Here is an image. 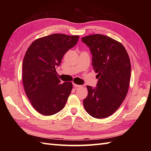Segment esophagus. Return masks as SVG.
Returning <instances> with one entry per match:
<instances>
[{
  "label": "esophagus",
  "instance_id": "34e87169",
  "mask_svg": "<svg viewBox=\"0 0 151 151\" xmlns=\"http://www.w3.org/2000/svg\"><path fill=\"white\" fill-rule=\"evenodd\" d=\"M73 86L74 87H75V88H81L82 87V86H81V85H78V84H73Z\"/></svg>",
  "mask_w": 151,
  "mask_h": 151
}]
</instances>
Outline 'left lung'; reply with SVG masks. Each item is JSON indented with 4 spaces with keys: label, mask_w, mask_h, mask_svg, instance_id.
<instances>
[{
    "label": "left lung",
    "mask_w": 151,
    "mask_h": 151,
    "mask_svg": "<svg viewBox=\"0 0 151 151\" xmlns=\"http://www.w3.org/2000/svg\"><path fill=\"white\" fill-rule=\"evenodd\" d=\"M90 49L92 66L98 78L97 87L87 86L83 104L86 111L97 119L106 118L119 108L129 91L131 65L126 49L119 41L102 34L82 38Z\"/></svg>",
    "instance_id": "obj_1"
}]
</instances>
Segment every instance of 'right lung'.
<instances>
[{
	"mask_svg": "<svg viewBox=\"0 0 151 151\" xmlns=\"http://www.w3.org/2000/svg\"><path fill=\"white\" fill-rule=\"evenodd\" d=\"M78 39V36L51 34L35 40L25 53L22 83L31 104L40 114L52 115L65 106L73 84L61 83L56 67Z\"/></svg>",
	"mask_w": 151,
	"mask_h": 151,
	"instance_id": "1",
	"label": "right lung"
}]
</instances>
